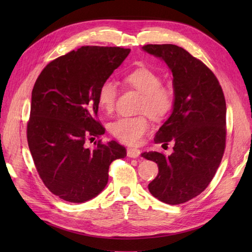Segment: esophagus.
Segmentation results:
<instances>
[{
    "label": "esophagus",
    "mask_w": 252,
    "mask_h": 252,
    "mask_svg": "<svg viewBox=\"0 0 252 252\" xmlns=\"http://www.w3.org/2000/svg\"><path fill=\"white\" fill-rule=\"evenodd\" d=\"M126 155H127V157H130V158H137L141 155V151L136 148H127Z\"/></svg>",
    "instance_id": "34e87169"
}]
</instances>
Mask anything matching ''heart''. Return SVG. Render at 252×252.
Instances as JSON below:
<instances>
[{"mask_svg": "<svg viewBox=\"0 0 252 252\" xmlns=\"http://www.w3.org/2000/svg\"><path fill=\"white\" fill-rule=\"evenodd\" d=\"M125 83L135 89L141 94L140 111L147 112L155 119L167 117L174 106V92L169 87H162L161 79L151 69L140 68L127 73ZM117 85L110 80L100 84L97 92V104L105 112L114 110L117 98ZM149 129V121L146 117H123L111 123V134L121 142L136 145Z\"/></svg>", "mask_w": 252, "mask_h": 252, "instance_id": "heart-1", "label": "heart"}]
</instances>
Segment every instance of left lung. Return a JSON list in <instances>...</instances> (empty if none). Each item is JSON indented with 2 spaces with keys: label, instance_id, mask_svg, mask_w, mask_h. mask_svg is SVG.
Wrapping results in <instances>:
<instances>
[{
  "label": "left lung",
  "instance_id": "obj_1",
  "mask_svg": "<svg viewBox=\"0 0 252 252\" xmlns=\"http://www.w3.org/2000/svg\"><path fill=\"white\" fill-rule=\"evenodd\" d=\"M142 50L167 63L175 97L172 112L154 138L162 145L173 143V153L142 154L159 169L148 189L160 201L180 205L205 190L221 163L226 137L225 98L215 73L182 47L147 44Z\"/></svg>",
  "mask_w": 252,
  "mask_h": 252
}]
</instances>
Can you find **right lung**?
I'll list each match as a JSON object with an SVG mask.
<instances>
[{
    "label": "right lung",
    "instance_id": "add662e5",
    "mask_svg": "<svg viewBox=\"0 0 252 252\" xmlns=\"http://www.w3.org/2000/svg\"><path fill=\"white\" fill-rule=\"evenodd\" d=\"M130 52L82 46L51 62L36 79L27 138L40 178L61 199L80 203L96 197L108 182L110 163L126 156L116 141H98L93 149L85 142L105 133L96 120L98 89Z\"/></svg>",
    "mask_w": 252,
    "mask_h": 252
}]
</instances>
